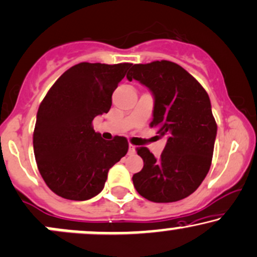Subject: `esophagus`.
I'll use <instances>...</instances> for the list:
<instances>
[{
  "mask_svg": "<svg viewBox=\"0 0 257 257\" xmlns=\"http://www.w3.org/2000/svg\"><path fill=\"white\" fill-rule=\"evenodd\" d=\"M135 153H136V147L132 146V144H130V146H128V154L134 155Z\"/></svg>",
  "mask_w": 257,
  "mask_h": 257,
  "instance_id": "esophagus-1",
  "label": "esophagus"
}]
</instances>
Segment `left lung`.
<instances>
[{
	"instance_id": "obj_1",
	"label": "left lung",
	"mask_w": 257,
	"mask_h": 257,
	"mask_svg": "<svg viewBox=\"0 0 257 257\" xmlns=\"http://www.w3.org/2000/svg\"><path fill=\"white\" fill-rule=\"evenodd\" d=\"M126 77L149 87L155 98L150 126L167 136L160 159L146 147L137 148L144 166L132 177L135 188L156 203L183 200L201 185L212 165L218 126L209 96L188 71L167 60L134 65Z\"/></svg>"
}]
</instances>
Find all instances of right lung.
I'll use <instances>...</instances> for the list:
<instances>
[{"mask_svg": "<svg viewBox=\"0 0 257 257\" xmlns=\"http://www.w3.org/2000/svg\"><path fill=\"white\" fill-rule=\"evenodd\" d=\"M131 66H72L39 104L33 152L42 178L60 197L86 201L98 195L108 171L127 153L125 137L103 140L93 130L92 120L109 111L111 95Z\"/></svg>", "mask_w": 257, "mask_h": 257, "instance_id": "right-lung-1", "label": "right lung"}]
</instances>
